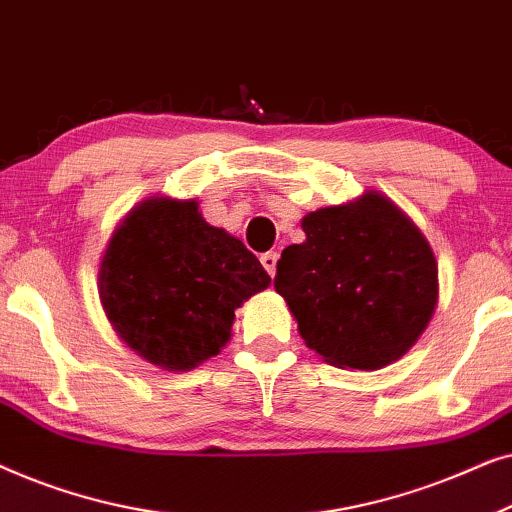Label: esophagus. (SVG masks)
<instances>
[{"label":"esophagus","mask_w":512,"mask_h":512,"mask_svg":"<svg viewBox=\"0 0 512 512\" xmlns=\"http://www.w3.org/2000/svg\"><path fill=\"white\" fill-rule=\"evenodd\" d=\"M277 261H279V254H277V251H268V254H263V256H261L263 268L268 270V275H270V277H275V272H277Z\"/></svg>","instance_id":"obj_1"}]
</instances>
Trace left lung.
<instances>
[{
    "label": "left lung",
    "instance_id": "obj_1",
    "mask_svg": "<svg viewBox=\"0 0 512 512\" xmlns=\"http://www.w3.org/2000/svg\"><path fill=\"white\" fill-rule=\"evenodd\" d=\"M307 240L277 263L275 289L305 345L338 368L401 359L429 326L438 265L419 228L380 193L303 219Z\"/></svg>",
    "mask_w": 512,
    "mask_h": 512
}]
</instances>
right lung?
<instances>
[{"mask_svg": "<svg viewBox=\"0 0 512 512\" xmlns=\"http://www.w3.org/2000/svg\"><path fill=\"white\" fill-rule=\"evenodd\" d=\"M268 284L261 261L209 226L195 200L142 202L118 226L100 265V300L114 331L167 370L219 354L237 307Z\"/></svg>", "mask_w": 512, "mask_h": 512, "instance_id": "right-lung-1", "label": "right lung"}]
</instances>
